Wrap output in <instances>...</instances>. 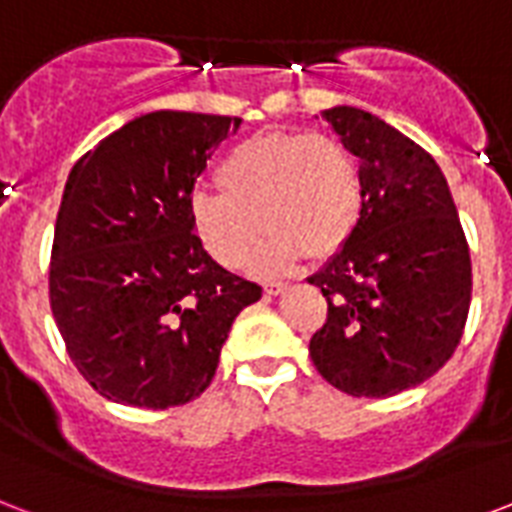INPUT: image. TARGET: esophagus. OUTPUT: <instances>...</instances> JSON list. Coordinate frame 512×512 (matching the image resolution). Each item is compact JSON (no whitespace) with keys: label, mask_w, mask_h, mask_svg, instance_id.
<instances>
[{"label":"esophagus","mask_w":512,"mask_h":512,"mask_svg":"<svg viewBox=\"0 0 512 512\" xmlns=\"http://www.w3.org/2000/svg\"><path fill=\"white\" fill-rule=\"evenodd\" d=\"M286 283H278V280H270V283H264V294L267 297H278V294H283L286 291Z\"/></svg>","instance_id":"obj_1"}]
</instances>
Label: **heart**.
Listing matches in <instances>:
<instances>
[{
    "instance_id": "heart-1",
    "label": "heart",
    "mask_w": 512,
    "mask_h": 512,
    "mask_svg": "<svg viewBox=\"0 0 512 512\" xmlns=\"http://www.w3.org/2000/svg\"><path fill=\"white\" fill-rule=\"evenodd\" d=\"M213 194L188 199V229L224 270H240L259 242L253 272L278 275L307 253L326 259L359 229L364 175L332 134L270 132L240 142L215 169ZM262 224L259 225L258 221Z\"/></svg>"
}]
</instances>
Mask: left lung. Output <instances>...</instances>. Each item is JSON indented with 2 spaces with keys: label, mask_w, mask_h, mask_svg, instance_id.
I'll use <instances>...</instances> for the list:
<instances>
[{
  "label": "left lung",
  "mask_w": 512,
  "mask_h": 512,
  "mask_svg": "<svg viewBox=\"0 0 512 512\" xmlns=\"http://www.w3.org/2000/svg\"><path fill=\"white\" fill-rule=\"evenodd\" d=\"M359 159V229L307 278L329 302L315 370L351 397H394L451 359L470 313V248L451 188L416 142L359 107L321 113Z\"/></svg>",
  "instance_id": "obj_1"
}]
</instances>
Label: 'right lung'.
Listing matches in <instances>:
<instances>
[{"label":"right lung","mask_w":512,"mask_h":512,"mask_svg":"<svg viewBox=\"0 0 512 512\" xmlns=\"http://www.w3.org/2000/svg\"><path fill=\"white\" fill-rule=\"evenodd\" d=\"M242 118L159 110L72 167L51 253V310L69 359L102 397L167 410L215 375L261 286L215 264L188 229L207 159Z\"/></svg>","instance_id":"add662e5"}]
</instances>
